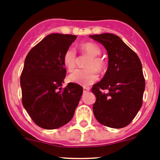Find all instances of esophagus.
Segmentation results:
<instances>
[{
  "mask_svg": "<svg viewBox=\"0 0 160 160\" xmlns=\"http://www.w3.org/2000/svg\"><path fill=\"white\" fill-rule=\"evenodd\" d=\"M90 91V88L88 87H83V92H88Z\"/></svg>",
  "mask_w": 160,
  "mask_h": 160,
  "instance_id": "34e87169",
  "label": "esophagus"
}]
</instances>
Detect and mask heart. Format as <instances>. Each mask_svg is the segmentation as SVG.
Masks as SVG:
<instances>
[{
    "mask_svg": "<svg viewBox=\"0 0 160 160\" xmlns=\"http://www.w3.org/2000/svg\"><path fill=\"white\" fill-rule=\"evenodd\" d=\"M80 49L82 53L89 56L85 62V68L75 70L68 76V80L77 84L88 86L95 83L98 78V71H102L106 67L104 60L99 57L100 48L92 42H83L80 44ZM77 52L72 47L67 49L63 55V64L69 72L72 71L77 65Z\"/></svg>",
    "mask_w": 160,
    "mask_h": 160,
    "instance_id": "1",
    "label": "heart"
}]
</instances>
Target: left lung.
<instances>
[{
	"label": "left lung",
	"mask_w": 160,
	"mask_h": 160,
	"mask_svg": "<svg viewBox=\"0 0 160 160\" xmlns=\"http://www.w3.org/2000/svg\"><path fill=\"white\" fill-rule=\"evenodd\" d=\"M90 37L103 45L109 59L105 76L92 88L96 96L94 115L107 127L124 128L143 103L145 80L141 60L117 35L104 33Z\"/></svg>",
	"instance_id": "left-lung-1"
}]
</instances>
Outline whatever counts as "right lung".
<instances>
[{
    "label": "right lung",
    "instance_id": "add662e5",
    "mask_svg": "<svg viewBox=\"0 0 160 160\" xmlns=\"http://www.w3.org/2000/svg\"><path fill=\"white\" fill-rule=\"evenodd\" d=\"M76 38V35L50 34L25 58L20 77L22 103L42 129H58L68 123L81 98L80 85L68 83L62 88L66 75L63 55Z\"/></svg>",
    "mask_w": 160,
    "mask_h": 160
}]
</instances>
